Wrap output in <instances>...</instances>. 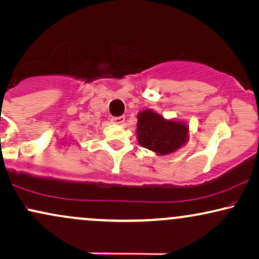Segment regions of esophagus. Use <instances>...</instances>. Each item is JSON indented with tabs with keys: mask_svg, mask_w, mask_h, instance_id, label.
<instances>
[{
	"mask_svg": "<svg viewBox=\"0 0 259 259\" xmlns=\"http://www.w3.org/2000/svg\"><path fill=\"white\" fill-rule=\"evenodd\" d=\"M111 122L114 123V124H123L124 122H125V117H124V116L112 117V118H111Z\"/></svg>",
	"mask_w": 259,
	"mask_h": 259,
	"instance_id": "esophagus-1",
	"label": "esophagus"
}]
</instances>
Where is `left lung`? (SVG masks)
<instances>
[{
    "instance_id": "left-lung-1",
    "label": "left lung",
    "mask_w": 259,
    "mask_h": 259,
    "mask_svg": "<svg viewBox=\"0 0 259 259\" xmlns=\"http://www.w3.org/2000/svg\"><path fill=\"white\" fill-rule=\"evenodd\" d=\"M137 141L158 155H167L182 148L189 140V125L183 120L166 119L147 109L137 114Z\"/></svg>"
}]
</instances>
